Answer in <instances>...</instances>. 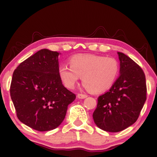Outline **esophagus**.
Masks as SVG:
<instances>
[{
  "label": "esophagus",
  "instance_id": "1",
  "mask_svg": "<svg viewBox=\"0 0 157 157\" xmlns=\"http://www.w3.org/2000/svg\"><path fill=\"white\" fill-rule=\"evenodd\" d=\"M87 97H88L87 95L82 94H77V98H79V99H85V98H86Z\"/></svg>",
  "mask_w": 157,
  "mask_h": 157
}]
</instances>
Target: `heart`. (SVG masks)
Here are the masks:
<instances>
[{
	"mask_svg": "<svg viewBox=\"0 0 157 157\" xmlns=\"http://www.w3.org/2000/svg\"><path fill=\"white\" fill-rule=\"evenodd\" d=\"M70 67L61 65L59 76L68 89H74L82 77L84 87L93 93H101L109 90L119 75V63L113 57L80 54L69 60Z\"/></svg>",
	"mask_w": 157,
	"mask_h": 157,
	"instance_id": "obj_1",
	"label": "heart"
}]
</instances>
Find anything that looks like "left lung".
<instances>
[{"label": "left lung", "instance_id": "1", "mask_svg": "<svg viewBox=\"0 0 157 157\" xmlns=\"http://www.w3.org/2000/svg\"><path fill=\"white\" fill-rule=\"evenodd\" d=\"M120 75L109 91L98 97L94 123L108 132H119L136 121L146 100L143 71L134 60L117 52Z\"/></svg>", "mask_w": 157, "mask_h": 157}]
</instances>
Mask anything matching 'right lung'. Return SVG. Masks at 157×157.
I'll use <instances>...</instances> for the list:
<instances>
[{"instance_id":"add662e5","label":"right lung","mask_w":157,"mask_h":157,"mask_svg":"<svg viewBox=\"0 0 157 157\" xmlns=\"http://www.w3.org/2000/svg\"><path fill=\"white\" fill-rule=\"evenodd\" d=\"M59 53L44 48L17 66L12 75L10 95L17 118L39 131L55 129L76 98L59 76Z\"/></svg>"}]
</instances>
